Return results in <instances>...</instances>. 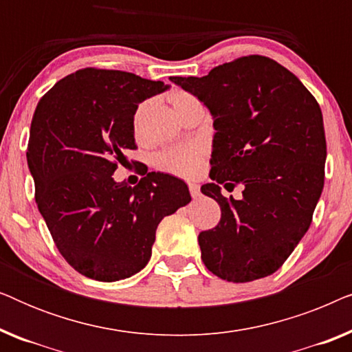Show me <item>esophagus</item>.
<instances>
[{
	"label": "esophagus",
	"instance_id": "esophagus-1",
	"mask_svg": "<svg viewBox=\"0 0 352 352\" xmlns=\"http://www.w3.org/2000/svg\"><path fill=\"white\" fill-rule=\"evenodd\" d=\"M189 192H190V195L194 197V199H197V197H200V186L197 184V182H189Z\"/></svg>",
	"mask_w": 352,
	"mask_h": 352
}]
</instances>
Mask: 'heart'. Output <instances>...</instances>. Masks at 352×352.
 Masks as SVG:
<instances>
[{"mask_svg":"<svg viewBox=\"0 0 352 352\" xmlns=\"http://www.w3.org/2000/svg\"><path fill=\"white\" fill-rule=\"evenodd\" d=\"M190 94L187 93H173L171 102L173 105L179 104L181 100L189 98ZM201 157H204V147L197 142H186L179 146L165 148V151L158 153L157 165L163 171L173 173V175L179 176H194L199 171Z\"/></svg>","mask_w":352,"mask_h":352,"instance_id":"b5f03b06","label":"heart"}]
</instances>
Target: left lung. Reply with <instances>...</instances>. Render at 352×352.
I'll list each match as a JSON object with an SVG mask.
<instances>
[{"mask_svg":"<svg viewBox=\"0 0 352 352\" xmlns=\"http://www.w3.org/2000/svg\"><path fill=\"white\" fill-rule=\"evenodd\" d=\"M213 115L210 177L201 192L221 219L199 235L214 276L243 283L271 276L309 229L324 189L327 142L322 110L306 86L276 60L239 57L208 75L171 76ZM244 186L242 201L219 186Z\"/></svg>","mask_w":352,"mask_h":352,"instance_id":"8db88e82","label":"left lung"}]
</instances>
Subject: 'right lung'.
<instances>
[{"instance_id": "1", "label": "right lung", "mask_w": 352, "mask_h": 352, "mask_svg": "<svg viewBox=\"0 0 352 352\" xmlns=\"http://www.w3.org/2000/svg\"><path fill=\"white\" fill-rule=\"evenodd\" d=\"M170 86L120 70L81 69L52 86L33 113L27 163L57 250L81 276L115 282L146 267L160 221L190 201L186 182L148 173L115 182L136 148L138 105Z\"/></svg>"}]
</instances>
